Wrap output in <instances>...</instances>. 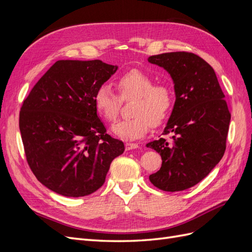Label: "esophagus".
<instances>
[{
  "label": "esophagus",
  "instance_id": "34e87169",
  "mask_svg": "<svg viewBox=\"0 0 252 252\" xmlns=\"http://www.w3.org/2000/svg\"><path fill=\"white\" fill-rule=\"evenodd\" d=\"M125 148H126V150H132V149L139 148V145L138 144H134V143H126L125 144Z\"/></svg>",
  "mask_w": 252,
  "mask_h": 252
}]
</instances>
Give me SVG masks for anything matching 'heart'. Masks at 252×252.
Wrapping results in <instances>:
<instances>
[{"instance_id":"heart-1","label":"heart","mask_w":252,"mask_h":252,"mask_svg":"<svg viewBox=\"0 0 252 252\" xmlns=\"http://www.w3.org/2000/svg\"><path fill=\"white\" fill-rule=\"evenodd\" d=\"M116 85L121 100H135L131 109L133 117L119 122L111 128L118 138L127 141L141 139L151 125H161L168 117L173 94L167 84H154L149 74L134 69L122 75ZM94 106L98 114L111 123L118 119L121 100L110 86L102 85L95 91Z\"/></svg>"}]
</instances>
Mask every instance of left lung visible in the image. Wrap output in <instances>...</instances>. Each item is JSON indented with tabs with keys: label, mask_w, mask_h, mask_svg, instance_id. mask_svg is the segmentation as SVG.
Here are the masks:
<instances>
[{
	"label": "left lung",
	"mask_w": 252,
	"mask_h": 252,
	"mask_svg": "<svg viewBox=\"0 0 252 252\" xmlns=\"http://www.w3.org/2000/svg\"><path fill=\"white\" fill-rule=\"evenodd\" d=\"M148 62L170 74L175 102L162 134L148 143L162 158L150 182L164 191H182L196 185L219 164L226 149L230 112L213 68L191 52L151 56Z\"/></svg>",
	"instance_id": "left-lung-1"
}]
</instances>
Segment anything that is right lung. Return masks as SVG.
I'll return each mask as SVG.
<instances>
[{
    "instance_id": "right-lung-1",
    "label": "right lung",
    "mask_w": 252,
    "mask_h": 252,
    "mask_svg": "<svg viewBox=\"0 0 252 252\" xmlns=\"http://www.w3.org/2000/svg\"><path fill=\"white\" fill-rule=\"evenodd\" d=\"M118 66L100 60H61L39 80L22 105L20 131L35 178L58 194L96 191L111 162L125 150L106 133L94 94Z\"/></svg>"
}]
</instances>
